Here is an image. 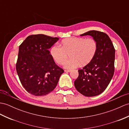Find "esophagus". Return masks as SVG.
Wrapping results in <instances>:
<instances>
[{
	"label": "esophagus",
	"instance_id": "esophagus-1",
	"mask_svg": "<svg viewBox=\"0 0 129 129\" xmlns=\"http://www.w3.org/2000/svg\"><path fill=\"white\" fill-rule=\"evenodd\" d=\"M64 71L66 72V73H69V72L71 71V70H65Z\"/></svg>",
	"mask_w": 129,
	"mask_h": 129
}]
</instances>
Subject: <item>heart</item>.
Returning a JSON list of instances; mask_svg holds the SVG:
<instances>
[{
    "instance_id": "obj_1",
    "label": "heart",
    "mask_w": 129,
    "mask_h": 129,
    "mask_svg": "<svg viewBox=\"0 0 129 129\" xmlns=\"http://www.w3.org/2000/svg\"><path fill=\"white\" fill-rule=\"evenodd\" d=\"M60 47L54 46L50 50V54L56 63L62 65L68 58L71 59L65 63L67 69H73L86 66L92 61L97 53L98 44L94 38L70 37L62 40Z\"/></svg>"
}]
</instances>
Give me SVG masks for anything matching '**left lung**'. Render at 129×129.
<instances>
[{
  "label": "left lung",
  "mask_w": 129,
  "mask_h": 129,
  "mask_svg": "<svg viewBox=\"0 0 129 129\" xmlns=\"http://www.w3.org/2000/svg\"><path fill=\"white\" fill-rule=\"evenodd\" d=\"M87 35L96 40L97 53L90 63L78 70L79 76L74 85L77 91L85 96L93 97L105 90L113 76L115 48L105 33L92 30L80 36Z\"/></svg>",
  "instance_id": "1"
}]
</instances>
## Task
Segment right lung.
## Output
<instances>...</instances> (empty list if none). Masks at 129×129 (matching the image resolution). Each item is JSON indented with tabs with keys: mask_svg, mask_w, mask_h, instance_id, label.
Here are the masks:
<instances>
[{
	"mask_svg": "<svg viewBox=\"0 0 129 129\" xmlns=\"http://www.w3.org/2000/svg\"><path fill=\"white\" fill-rule=\"evenodd\" d=\"M59 39L42 34L33 35L19 46L16 69L22 85L31 94L42 96L49 93L64 73L48 50Z\"/></svg>",
	"mask_w": 129,
	"mask_h": 129,
	"instance_id": "obj_1",
	"label": "right lung"
}]
</instances>
